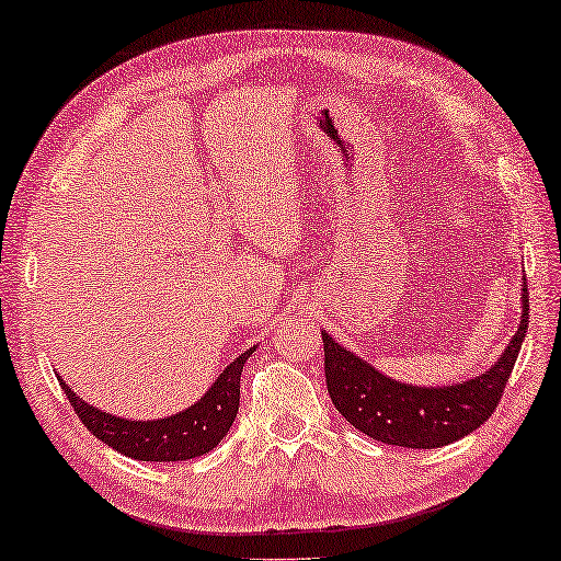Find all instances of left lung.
<instances>
[{
    "instance_id": "obj_1",
    "label": "left lung",
    "mask_w": 561,
    "mask_h": 561,
    "mask_svg": "<svg viewBox=\"0 0 561 561\" xmlns=\"http://www.w3.org/2000/svg\"><path fill=\"white\" fill-rule=\"evenodd\" d=\"M529 324L527 279L522 284V317L510 344L484 375L444 387H416L381 375L367 359L322 332L327 389L346 422L381 444L437 449L482 426L500 404Z\"/></svg>"
}]
</instances>
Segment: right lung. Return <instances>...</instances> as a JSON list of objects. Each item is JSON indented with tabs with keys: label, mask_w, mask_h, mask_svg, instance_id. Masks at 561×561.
I'll use <instances>...</instances> for the list:
<instances>
[{
	"label": "right lung",
	"mask_w": 561,
	"mask_h": 561,
	"mask_svg": "<svg viewBox=\"0 0 561 561\" xmlns=\"http://www.w3.org/2000/svg\"><path fill=\"white\" fill-rule=\"evenodd\" d=\"M252 352L254 346L229 362L227 369L211 381V387L192 407L172 416H159V420L139 422L114 416L100 407L87 404L69 389L65 379H57L79 420L106 447L139 461H184L207 455L227 437L239 412V377H242L244 362Z\"/></svg>",
	"instance_id": "add662e5"
}]
</instances>
